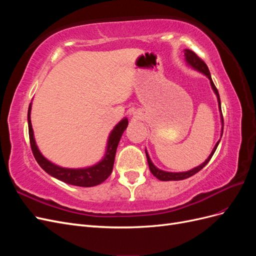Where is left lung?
<instances>
[{"label": "left lung", "instance_id": "8db88e82", "mask_svg": "<svg viewBox=\"0 0 256 256\" xmlns=\"http://www.w3.org/2000/svg\"><path fill=\"white\" fill-rule=\"evenodd\" d=\"M184 58H186V62H187L188 65H190L192 68H194L196 70L204 74L207 76V78L209 79V81H210L212 88L214 90V94L216 95V98H218V106H219V109H220L221 122H222V130H221V131H222V132H221V136H222V134H223V116H222V111H221L220 96H219L218 90H216V88L214 86V82H212L210 72H209V69H208L207 65L205 64V62H204L203 60H200L194 52L189 50V49H186V50H184ZM219 142H220V140H219L218 142H216V144L214 145L212 154H209V157L205 160V162H203V164H200V166H196V168H192V170H190V171H187V172L173 173V172L162 171V170H159L158 168H156V166H154V164L152 162V160H150V156H148V154H147V150H145V154H146L147 162H148V166H150V170L152 174L154 177H157L159 180H164V182H168V180H186V178H189V177H191L192 175L196 174L198 172H200V170H202V168L208 164L209 160L212 159V154H214V152H216V147H218Z\"/></svg>", "mask_w": 256, "mask_h": 256}]
</instances>
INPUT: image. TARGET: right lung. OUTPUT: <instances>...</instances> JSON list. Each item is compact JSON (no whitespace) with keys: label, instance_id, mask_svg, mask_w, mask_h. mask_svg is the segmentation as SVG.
Returning <instances> with one entry per match:
<instances>
[{"label":"right lung","instance_id":"obj_1","mask_svg":"<svg viewBox=\"0 0 256 256\" xmlns=\"http://www.w3.org/2000/svg\"><path fill=\"white\" fill-rule=\"evenodd\" d=\"M30 109H32V104H30L28 111V136L30 148H32L37 164L40 166V168L44 172H47L49 175L56 177L58 180H62L69 184L79 186V187H94V186L104 182L106 178L111 175L118 145L120 143L124 131L126 130L128 126V120L126 118H122L111 131L109 140H108L106 154L102 161H99L98 164L88 168H67L52 164L51 161L46 159L40 152V150H38L34 138L32 122H30Z\"/></svg>","mask_w":256,"mask_h":256}]
</instances>
